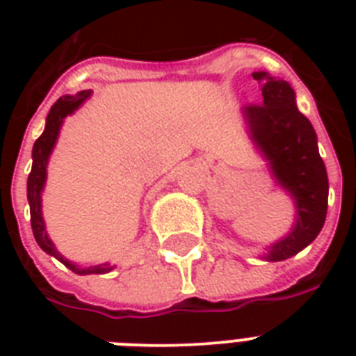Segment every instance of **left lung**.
Listing matches in <instances>:
<instances>
[{
    "mask_svg": "<svg viewBox=\"0 0 356 356\" xmlns=\"http://www.w3.org/2000/svg\"><path fill=\"white\" fill-rule=\"evenodd\" d=\"M262 85L260 103L243 108L251 138L270 162L277 183L296 201V223L288 236L271 243L266 260L279 262L298 254L320 234L327 216L329 179L318 151L312 123L296 105V94L286 81L268 72H254Z\"/></svg>",
    "mask_w": 356,
    "mask_h": 356,
    "instance_id": "left-lung-1",
    "label": "left lung"
}]
</instances>
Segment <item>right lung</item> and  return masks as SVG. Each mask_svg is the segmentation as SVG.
<instances>
[{"mask_svg": "<svg viewBox=\"0 0 356 356\" xmlns=\"http://www.w3.org/2000/svg\"><path fill=\"white\" fill-rule=\"evenodd\" d=\"M92 90H83L75 96H63L58 97L55 105L51 107L49 114L46 118V129L40 134V138L36 140L33 145V168H31L29 177H27V201H29L31 209V227H33V234H35L36 243L40 245L47 254H51L57 260H60L66 268L79 273V275H90V273H107L113 270V266L108 264H99V266H90V268H79L77 264H72L68 259H64L63 254L58 253L53 242L49 240L46 233V223L42 218V190L46 184V168H47V159L51 155L55 142H57L58 131L63 125V120L72 114L75 108L79 107L81 103L88 99Z\"/></svg>", "mask_w": 356, "mask_h": 356, "instance_id": "obj_1", "label": "right lung"}]
</instances>
